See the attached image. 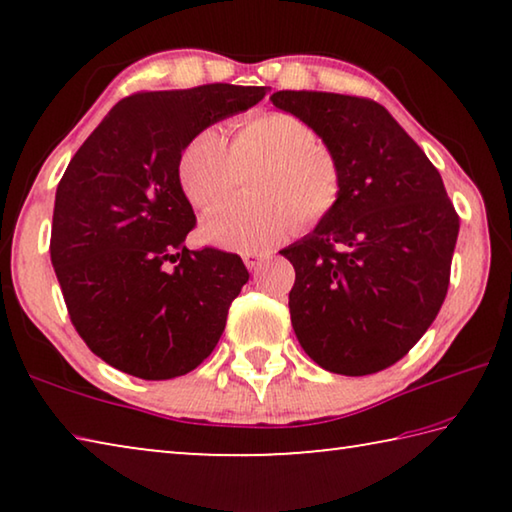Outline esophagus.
<instances>
[{"label": "esophagus", "instance_id": "1", "mask_svg": "<svg viewBox=\"0 0 512 512\" xmlns=\"http://www.w3.org/2000/svg\"><path fill=\"white\" fill-rule=\"evenodd\" d=\"M264 262L262 253H244V264L250 268V271H257L259 266Z\"/></svg>", "mask_w": 512, "mask_h": 512}]
</instances>
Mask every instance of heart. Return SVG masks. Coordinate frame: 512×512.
<instances>
[{"label":"heart","mask_w":512,"mask_h":512,"mask_svg":"<svg viewBox=\"0 0 512 512\" xmlns=\"http://www.w3.org/2000/svg\"><path fill=\"white\" fill-rule=\"evenodd\" d=\"M253 198L223 203L205 216L201 235L221 248L255 253L314 225L336 210L343 192L339 160L307 121L268 110L241 121L228 144L219 128H203L180 153L178 180L189 203L210 210L235 192L241 171Z\"/></svg>","instance_id":"b5f03b06"}]
</instances>
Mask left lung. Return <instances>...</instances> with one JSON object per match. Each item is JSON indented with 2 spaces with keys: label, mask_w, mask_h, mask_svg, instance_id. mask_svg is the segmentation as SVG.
Wrapping results in <instances>:
<instances>
[{
  "label": "left lung",
  "mask_w": 512,
  "mask_h": 512,
  "mask_svg": "<svg viewBox=\"0 0 512 512\" xmlns=\"http://www.w3.org/2000/svg\"><path fill=\"white\" fill-rule=\"evenodd\" d=\"M271 101L314 128L343 176L336 210L282 250L296 268L293 329L320 368L372 375L436 320L461 219L438 169L377 101L305 90Z\"/></svg>",
  "instance_id": "left-lung-1"
}]
</instances>
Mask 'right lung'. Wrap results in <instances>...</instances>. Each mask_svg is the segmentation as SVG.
<instances>
[{"label": "right lung", "instance_id": "add662e5", "mask_svg": "<svg viewBox=\"0 0 512 512\" xmlns=\"http://www.w3.org/2000/svg\"><path fill=\"white\" fill-rule=\"evenodd\" d=\"M266 88L212 83L121 99L56 189L49 253L85 345L126 375H187L219 343L248 282L235 253L185 239L196 216L178 160L196 133L253 108Z\"/></svg>", "mask_w": 512, "mask_h": 512}]
</instances>
